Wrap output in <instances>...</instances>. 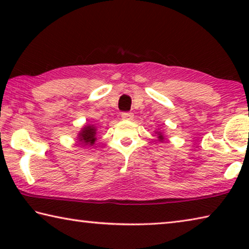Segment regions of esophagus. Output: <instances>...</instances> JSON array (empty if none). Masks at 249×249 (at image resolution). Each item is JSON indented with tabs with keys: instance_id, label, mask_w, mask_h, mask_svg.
Segmentation results:
<instances>
[{
	"instance_id": "1",
	"label": "esophagus",
	"mask_w": 249,
	"mask_h": 249,
	"mask_svg": "<svg viewBox=\"0 0 249 249\" xmlns=\"http://www.w3.org/2000/svg\"><path fill=\"white\" fill-rule=\"evenodd\" d=\"M122 119L123 120H125V121H129V120H132L133 119V113L132 112H123L122 113Z\"/></svg>"
}]
</instances>
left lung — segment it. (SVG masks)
<instances>
[{"label": "left lung", "mask_w": 249, "mask_h": 249, "mask_svg": "<svg viewBox=\"0 0 249 249\" xmlns=\"http://www.w3.org/2000/svg\"><path fill=\"white\" fill-rule=\"evenodd\" d=\"M157 133H158V135H159V136H158V137H159V140L162 142V141H163V136L161 135V133H159V132H157Z\"/></svg>", "instance_id": "left-lung-1"}]
</instances>
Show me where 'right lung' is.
Segmentation results:
<instances>
[{
	"mask_svg": "<svg viewBox=\"0 0 249 249\" xmlns=\"http://www.w3.org/2000/svg\"><path fill=\"white\" fill-rule=\"evenodd\" d=\"M95 127L93 126H84L83 129L81 130V133L79 134V142H80V146H87V145H92L94 144L95 142Z\"/></svg>",
	"mask_w": 249,
	"mask_h": 249,
	"instance_id": "right-lung-1",
	"label": "right lung"
}]
</instances>
